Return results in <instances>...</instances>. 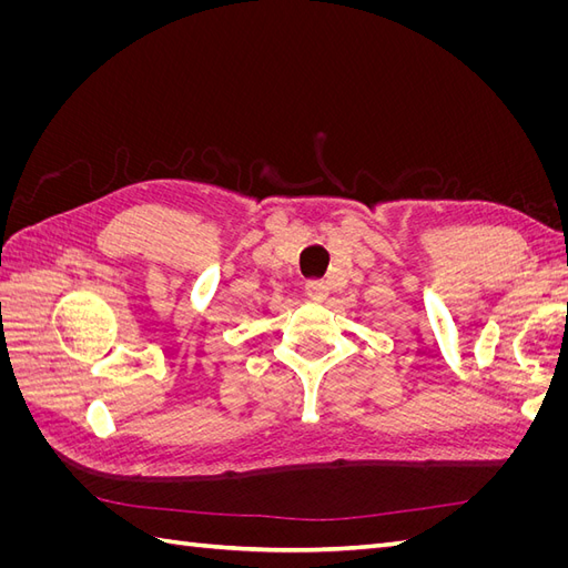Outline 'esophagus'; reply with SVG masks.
I'll list each match as a JSON object with an SVG mask.
<instances>
[{
    "label": "esophagus",
    "mask_w": 568,
    "mask_h": 568,
    "mask_svg": "<svg viewBox=\"0 0 568 568\" xmlns=\"http://www.w3.org/2000/svg\"><path fill=\"white\" fill-rule=\"evenodd\" d=\"M303 294L311 298V301H324L326 296H329V288H326V284L324 282H317V280H311V282H305V286H303Z\"/></svg>",
    "instance_id": "1"
}]
</instances>
